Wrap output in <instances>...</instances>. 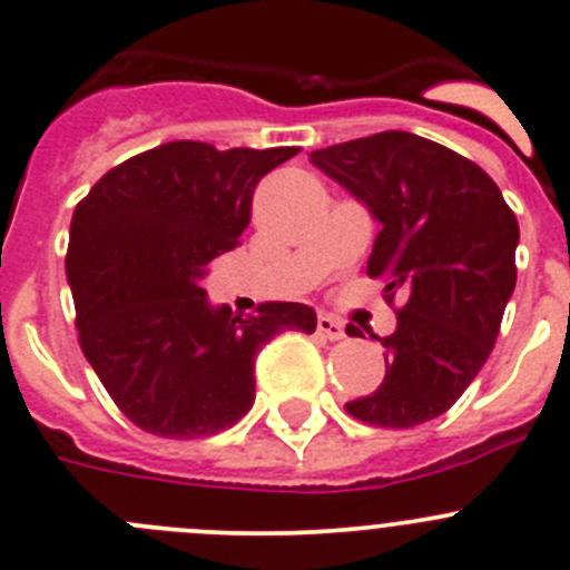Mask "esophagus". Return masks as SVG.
<instances>
[{
    "label": "esophagus",
    "instance_id": "esophagus-1",
    "mask_svg": "<svg viewBox=\"0 0 570 570\" xmlns=\"http://www.w3.org/2000/svg\"><path fill=\"white\" fill-rule=\"evenodd\" d=\"M317 332H321L326 340H343L345 337L343 321H337V317H332V315L317 317Z\"/></svg>",
    "mask_w": 570,
    "mask_h": 570
}]
</instances>
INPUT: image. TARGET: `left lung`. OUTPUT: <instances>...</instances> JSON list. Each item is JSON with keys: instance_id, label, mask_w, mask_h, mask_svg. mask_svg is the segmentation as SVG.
Segmentation results:
<instances>
[{"instance_id": "1", "label": "left lung", "mask_w": 570, "mask_h": 570, "mask_svg": "<svg viewBox=\"0 0 570 570\" xmlns=\"http://www.w3.org/2000/svg\"><path fill=\"white\" fill-rule=\"evenodd\" d=\"M368 205L382 230L368 258L396 306L382 337L385 380L345 405L374 428H416L455 405L492 354L514 292L520 227L481 165L411 131H380L309 154ZM357 337V334H351Z\"/></svg>"}]
</instances>
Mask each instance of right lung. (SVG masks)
<instances>
[{
    "mask_svg": "<svg viewBox=\"0 0 570 570\" xmlns=\"http://www.w3.org/2000/svg\"><path fill=\"white\" fill-rule=\"evenodd\" d=\"M297 148L174 140L115 165L78 202L67 281L78 343L120 413L163 439L233 428L255 402V357L281 332L312 334L303 303L210 309L199 281L238 247L253 190Z\"/></svg>",
    "mask_w": 570,
    "mask_h": 570,
    "instance_id": "add662e5",
    "label": "right lung"
}]
</instances>
